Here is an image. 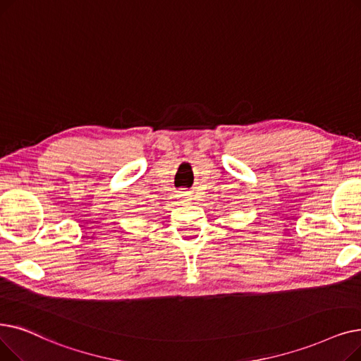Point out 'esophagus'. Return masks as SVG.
Instances as JSON below:
<instances>
[{
  "label": "esophagus",
  "instance_id": "1",
  "mask_svg": "<svg viewBox=\"0 0 361 361\" xmlns=\"http://www.w3.org/2000/svg\"><path fill=\"white\" fill-rule=\"evenodd\" d=\"M178 197H179V200H180L182 202H191V200H192V192H190V191H180Z\"/></svg>",
  "mask_w": 361,
  "mask_h": 361
}]
</instances>
